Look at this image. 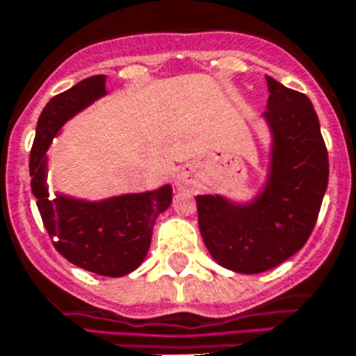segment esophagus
I'll use <instances>...</instances> for the list:
<instances>
[{"label": "esophagus", "instance_id": "1", "mask_svg": "<svg viewBox=\"0 0 356 356\" xmlns=\"http://www.w3.org/2000/svg\"><path fill=\"white\" fill-rule=\"evenodd\" d=\"M189 184H191L189 172H187V170H180V172L176 175V186H178V189H186V187H189Z\"/></svg>", "mask_w": 356, "mask_h": 356}]
</instances>
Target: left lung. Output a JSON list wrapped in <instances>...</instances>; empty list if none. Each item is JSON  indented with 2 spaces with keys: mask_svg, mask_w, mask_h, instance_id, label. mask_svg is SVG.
Segmentation results:
<instances>
[{
  "mask_svg": "<svg viewBox=\"0 0 356 356\" xmlns=\"http://www.w3.org/2000/svg\"><path fill=\"white\" fill-rule=\"evenodd\" d=\"M264 123L272 145L264 186L248 202L198 195V226L211 257L238 274H261L303 248L329 180L327 149L311 99L266 76Z\"/></svg>",
  "mask_w": 356,
  "mask_h": 356,
  "instance_id": "8db88e82",
  "label": "left lung"
}]
</instances>
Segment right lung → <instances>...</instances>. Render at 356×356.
Masks as SVG:
<instances>
[{
    "label": "right lung",
    "instance_id": "1",
    "mask_svg": "<svg viewBox=\"0 0 356 356\" xmlns=\"http://www.w3.org/2000/svg\"><path fill=\"white\" fill-rule=\"evenodd\" d=\"M106 76H88L45 104L36 124L29 158L31 189L55 248L70 263L88 272L121 277L147 257L156 218L170 206L169 184L154 191L129 193L84 200L47 189V150L62 127L92 102L106 95Z\"/></svg>",
    "mask_w": 356,
    "mask_h": 356
}]
</instances>
